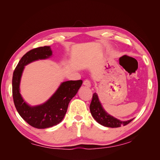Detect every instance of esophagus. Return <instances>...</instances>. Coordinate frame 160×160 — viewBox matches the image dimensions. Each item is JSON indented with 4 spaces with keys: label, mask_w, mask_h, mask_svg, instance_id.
<instances>
[{
    "label": "esophagus",
    "mask_w": 160,
    "mask_h": 160,
    "mask_svg": "<svg viewBox=\"0 0 160 160\" xmlns=\"http://www.w3.org/2000/svg\"><path fill=\"white\" fill-rule=\"evenodd\" d=\"M83 85L86 87H88V88H91V82L88 79H86L83 81Z\"/></svg>",
    "instance_id": "esophagus-1"
}]
</instances>
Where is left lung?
Segmentation results:
<instances>
[{
  "label": "left lung",
  "mask_w": 160,
  "mask_h": 160,
  "mask_svg": "<svg viewBox=\"0 0 160 160\" xmlns=\"http://www.w3.org/2000/svg\"><path fill=\"white\" fill-rule=\"evenodd\" d=\"M89 108L91 115L96 120V122L105 127L112 128H119L122 125L124 126L128 125L133 119H131L127 121H122L109 115L103 109L99 101V97L96 93H94L93 95Z\"/></svg>",
  "instance_id": "1"
}]
</instances>
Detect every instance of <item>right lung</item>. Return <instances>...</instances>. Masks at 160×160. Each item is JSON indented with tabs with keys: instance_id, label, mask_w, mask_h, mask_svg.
Instances as JSON below:
<instances>
[{
	"instance_id": "right-lung-1",
	"label": "right lung",
	"mask_w": 160,
	"mask_h": 160,
	"mask_svg": "<svg viewBox=\"0 0 160 160\" xmlns=\"http://www.w3.org/2000/svg\"><path fill=\"white\" fill-rule=\"evenodd\" d=\"M52 55L49 46L38 47L29 51L19 61L12 75V97L15 108L27 123L37 129L51 128L61 122L70 101L83 83L82 80L64 81L45 103L35 106H31L26 103L20 93L21 79L25 67L33 61L49 59Z\"/></svg>"
}]
</instances>
